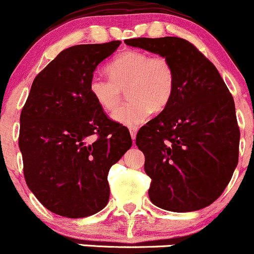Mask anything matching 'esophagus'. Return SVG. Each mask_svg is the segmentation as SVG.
<instances>
[{
  "label": "esophagus",
  "mask_w": 254,
  "mask_h": 254,
  "mask_svg": "<svg viewBox=\"0 0 254 254\" xmlns=\"http://www.w3.org/2000/svg\"><path fill=\"white\" fill-rule=\"evenodd\" d=\"M137 130H138V128H137V127H129L130 137H132V139H133V140L135 139V134H137Z\"/></svg>",
  "instance_id": "34e87169"
}]
</instances>
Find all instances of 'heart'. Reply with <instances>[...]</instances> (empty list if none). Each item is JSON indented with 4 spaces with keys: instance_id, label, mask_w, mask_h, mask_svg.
<instances>
[{
    "instance_id": "1",
    "label": "heart",
    "mask_w": 254,
    "mask_h": 254,
    "mask_svg": "<svg viewBox=\"0 0 254 254\" xmlns=\"http://www.w3.org/2000/svg\"><path fill=\"white\" fill-rule=\"evenodd\" d=\"M106 71L110 79L92 77L89 91L101 109L114 111L126 90L129 101L114 114L120 124L137 126L150 112L164 111L172 101L177 74L172 60L165 55L128 50L117 55L107 65Z\"/></svg>"
}]
</instances>
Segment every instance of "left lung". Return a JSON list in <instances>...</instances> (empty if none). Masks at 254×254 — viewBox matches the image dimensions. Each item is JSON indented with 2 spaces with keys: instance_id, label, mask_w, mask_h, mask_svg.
I'll use <instances>...</instances> for the list:
<instances>
[{
  "instance_id": "1",
  "label": "left lung",
  "mask_w": 254,
  "mask_h": 254,
  "mask_svg": "<svg viewBox=\"0 0 254 254\" xmlns=\"http://www.w3.org/2000/svg\"><path fill=\"white\" fill-rule=\"evenodd\" d=\"M125 43L165 55L177 74L170 104L135 137L152 179L150 201L174 212L204 209L221 196L238 163L240 127L232 95L215 65L185 39Z\"/></svg>"
}]
</instances>
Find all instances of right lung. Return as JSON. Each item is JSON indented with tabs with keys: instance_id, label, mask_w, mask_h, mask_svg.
<instances>
[{
	"instance_id": "obj_1",
	"label": "right lung",
	"mask_w": 254,
	"mask_h": 254,
	"mask_svg": "<svg viewBox=\"0 0 254 254\" xmlns=\"http://www.w3.org/2000/svg\"><path fill=\"white\" fill-rule=\"evenodd\" d=\"M121 42L64 49L39 72L21 112L18 145L24 179L44 207L70 218L109 202V170L132 145L89 91L97 65Z\"/></svg>"
}]
</instances>
